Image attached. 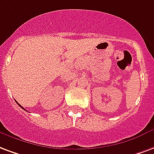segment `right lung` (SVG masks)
Here are the masks:
<instances>
[{
  "label": "right lung",
  "instance_id": "1",
  "mask_svg": "<svg viewBox=\"0 0 154 154\" xmlns=\"http://www.w3.org/2000/svg\"><path fill=\"white\" fill-rule=\"evenodd\" d=\"M18 104H19V106H20V107H21V108H22V109H23V107H22V106H21V105H20V104H19V103H18ZM24 110H25V109H24Z\"/></svg>",
  "mask_w": 154,
  "mask_h": 154
}]
</instances>
